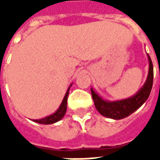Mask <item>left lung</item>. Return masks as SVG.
I'll return each mask as SVG.
<instances>
[{
	"label": "left lung",
	"instance_id": "obj_1",
	"mask_svg": "<svg viewBox=\"0 0 160 160\" xmlns=\"http://www.w3.org/2000/svg\"><path fill=\"white\" fill-rule=\"evenodd\" d=\"M147 56L149 62V68H148L147 80L145 81L144 85L141 87V89L132 97L120 99V100H106L101 97L92 87L91 88L94 105L97 111L102 116L114 120H120L134 113V111L138 110L147 101L151 92L152 81H153L152 62L149 55L147 54Z\"/></svg>",
	"mask_w": 160,
	"mask_h": 160
}]
</instances>
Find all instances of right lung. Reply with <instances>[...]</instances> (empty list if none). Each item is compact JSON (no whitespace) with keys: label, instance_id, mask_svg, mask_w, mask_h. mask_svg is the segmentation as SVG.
<instances>
[{"label":"right lung","instance_id":"add662e5","mask_svg":"<svg viewBox=\"0 0 160 160\" xmlns=\"http://www.w3.org/2000/svg\"><path fill=\"white\" fill-rule=\"evenodd\" d=\"M73 85V83L70 85L68 90L66 92V94L63 98L62 103L60 104L59 108L56 110V111H55L53 114L49 115V116H47L45 118H41V119H36V120H32L33 122H38V123L40 124H52L55 123V122H57L58 121L62 120L64 117V115L66 114L67 111V104H68V93H69V89L71 86Z\"/></svg>","mask_w":160,"mask_h":160}]
</instances>
